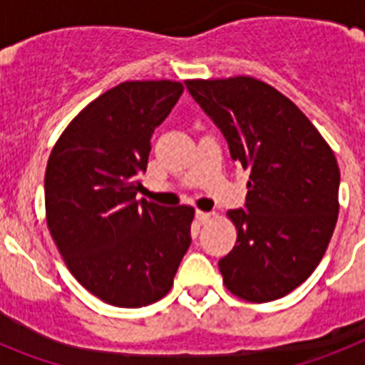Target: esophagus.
<instances>
[{"label": "esophagus", "mask_w": 365, "mask_h": 365, "mask_svg": "<svg viewBox=\"0 0 365 365\" xmlns=\"http://www.w3.org/2000/svg\"><path fill=\"white\" fill-rule=\"evenodd\" d=\"M195 217H197L198 223H208L210 217H212V213L202 212V210H197V212H195Z\"/></svg>", "instance_id": "obj_1"}]
</instances>
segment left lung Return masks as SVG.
Here are the masks:
<instances>
[{"label": "left lung", "mask_w": 365, "mask_h": 365, "mask_svg": "<svg viewBox=\"0 0 365 365\" xmlns=\"http://www.w3.org/2000/svg\"><path fill=\"white\" fill-rule=\"evenodd\" d=\"M185 86L251 173L244 208L229 212L238 238L219 260L225 287L257 304L283 298L313 274L336 229V155L306 114L260 80Z\"/></svg>", "instance_id": "obj_1"}]
</instances>
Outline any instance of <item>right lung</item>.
I'll use <instances>...</instances> for the list:
<instances>
[{
  "label": "right lung",
  "mask_w": 365,
  "mask_h": 365,
  "mask_svg": "<svg viewBox=\"0 0 365 365\" xmlns=\"http://www.w3.org/2000/svg\"><path fill=\"white\" fill-rule=\"evenodd\" d=\"M182 93L170 80L123 82L86 106L50 153V234L71 274L110 306L161 300L191 245V206L136 198L150 138Z\"/></svg>",
  "instance_id": "1"
}]
</instances>
